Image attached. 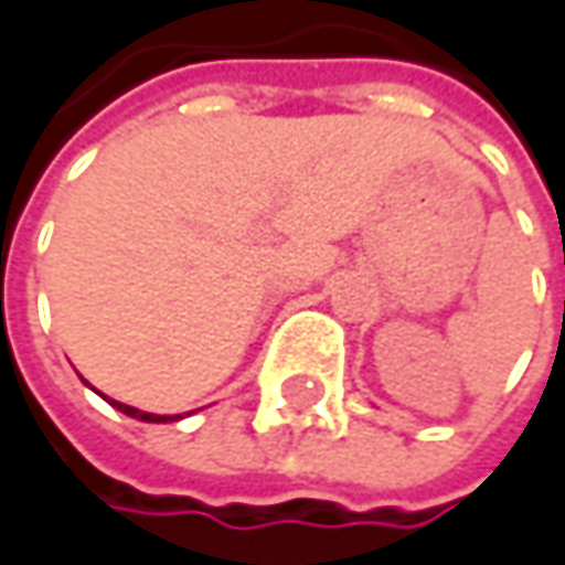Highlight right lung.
<instances>
[{"label":"right lung","mask_w":565,"mask_h":565,"mask_svg":"<svg viewBox=\"0 0 565 565\" xmlns=\"http://www.w3.org/2000/svg\"><path fill=\"white\" fill-rule=\"evenodd\" d=\"M118 412H125V415H131V418H138V422H173L170 415H147V412H138V408H131V405H121V402H111Z\"/></svg>","instance_id":"add662e5"}]
</instances>
